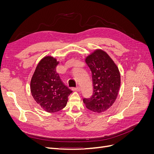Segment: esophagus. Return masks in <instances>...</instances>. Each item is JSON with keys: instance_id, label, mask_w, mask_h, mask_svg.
Returning a JSON list of instances; mask_svg holds the SVG:
<instances>
[{"instance_id": "34e87169", "label": "esophagus", "mask_w": 154, "mask_h": 154, "mask_svg": "<svg viewBox=\"0 0 154 154\" xmlns=\"http://www.w3.org/2000/svg\"><path fill=\"white\" fill-rule=\"evenodd\" d=\"M72 91H76V92H79V91H80V87H77L72 88Z\"/></svg>"}]
</instances>
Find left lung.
Wrapping results in <instances>:
<instances>
[{"label": "left lung", "instance_id": "left-lung-1", "mask_svg": "<svg viewBox=\"0 0 154 154\" xmlns=\"http://www.w3.org/2000/svg\"><path fill=\"white\" fill-rule=\"evenodd\" d=\"M92 72L93 94L83 99L88 109L96 113L108 110L117 98L121 85L119 69L105 51L96 49L85 58Z\"/></svg>", "mask_w": 154, "mask_h": 154}]
</instances>
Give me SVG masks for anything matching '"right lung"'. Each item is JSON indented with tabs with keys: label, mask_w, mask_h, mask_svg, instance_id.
Wrapping results in <instances>:
<instances>
[{
	"label": "right lung",
	"mask_w": 154,
	"mask_h": 154,
	"mask_svg": "<svg viewBox=\"0 0 154 154\" xmlns=\"http://www.w3.org/2000/svg\"><path fill=\"white\" fill-rule=\"evenodd\" d=\"M59 63L56 58L45 56L37 64L30 82L32 96L41 108L49 113L66 107L68 96L72 92L64 85L57 71Z\"/></svg>",
	"instance_id": "1"
}]
</instances>
